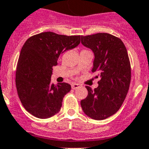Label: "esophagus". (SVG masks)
<instances>
[{"instance_id":"1","label":"esophagus","mask_w":149,"mask_h":149,"mask_svg":"<svg viewBox=\"0 0 149 149\" xmlns=\"http://www.w3.org/2000/svg\"><path fill=\"white\" fill-rule=\"evenodd\" d=\"M80 86H81L80 84H78V83H75V82H73V83H72V84H71V86H72V89H76V88H79V87Z\"/></svg>"}]
</instances>
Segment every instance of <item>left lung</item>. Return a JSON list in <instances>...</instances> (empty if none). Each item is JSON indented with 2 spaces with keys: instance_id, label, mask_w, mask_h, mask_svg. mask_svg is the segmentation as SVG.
<instances>
[{
  "instance_id": "left-lung-1",
  "label": "left lung",
  "mask_w": 149,
  "mask_h": 149,
  "mask_svg": "<svg viewBox=\"0 0 149 149\" xmlns=\"http://www.w3.org/2000/svg\"><path fill=\"white\" fill-rule=\"evenodd\" d=\"M81 43L94 53L92 72H98V86H86L88 96L81 101L85 113L102 120L117 113L127 95L131 79L130 63L124 44L108 33L81 36Z\"/></svg>"
}]
</instances>
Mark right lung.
<instances>
[{"label":"right lung","instance_id":"1","mask_svg":"<svg viewBox=\"0 0 149 149\" xmlns=\"http://www.w3.org/2000/svg\"><path fill=\"white\" fill-rule=\"evenodd\" d=\"M80 36L42 32L26 40L16 72L17 93L22 106L32 115L47 119L58 113L64 95L71 89L66 82H51L53 67L61 54L77 47Z\"/></svg>","mask_w":149,"mask_h":149}]
</instances>
